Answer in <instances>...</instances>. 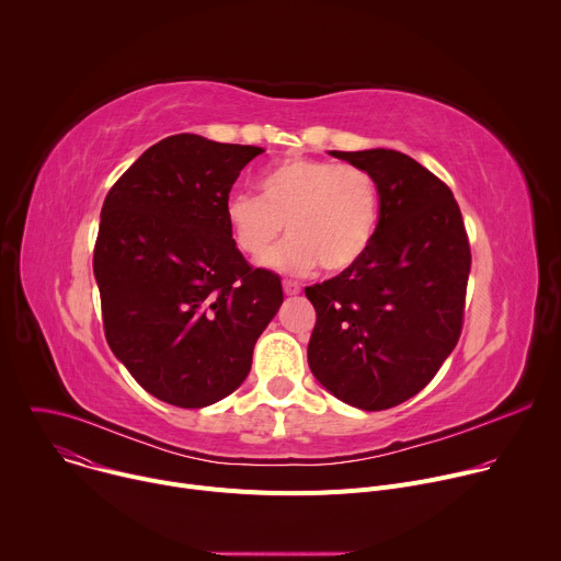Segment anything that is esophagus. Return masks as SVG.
Masks as SVG:
<instances>
[{"label": "esophagus", "mask_w": 561, "mask_h": 561, "mask_svg": "<svg viewBox=\"0 0 561 561\" xmlns=\"http://www.w3.org/2000/svg\"><path fill=\"white\" fill-rule=\"evenodd\" d=\"M301 288H299V284L297 282H293V279H284V293L286 295H297Z\"/></svg>", "instance_id": "esophagus-1"}]
</instances>
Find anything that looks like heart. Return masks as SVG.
Listing matches in <instances>:
<instances>
[{"label":"heart","mask_w":561,"mask_h":561,"mask_svg":"<svg viewBox=\"0 0 561 561\" xmlns=\"http://www.w3.org/2000/svg\"><path fill=\"white\" fill-rule=\"evenodd\" d=\"M239 253L264 262L279 237H290L268 264L306 275L317 264L327 273L355 266L368 251L379 219L375 178L355 164L286 157L260 175V197L230 195L224 208Z\"/></svg>","instance_id":"obj_1"}]
</instances>
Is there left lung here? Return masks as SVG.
Here are the masks:
<instances>
[{
    "mask_svg": "<svg viewBox=\"0 0 561 561\" xmlns=\"http://www.w3.org/2000/svg\"><path fill=\"white\" fill-rule=\"evenodd\" d=\"M331 154L375 178L379 221L355 266L306 288L317 312L308 366L342 402L386 411L417 394L453 353L470 244L450 188L413 157L388 148Z\"/></svg>",
    "mask_w": 561,
    "mask_h": 561,
    "instance_id": "8db88e82",
    "label": "left lung"
}]
</instances>
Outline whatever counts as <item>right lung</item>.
Returning a JSON list of instances; mask_svg holds the SVG:
<instances>
[{"instance_id": "1", "label": "right lung", "mask_w": 561, "mask_h": 561, "mask_svg": "<svg viewBox=\"0 0 561 561\" xmlns=\"http://www.w3.org/2000/svg\"><path fill=\"white\" fill-rule=\"evenodd\" d=\"M260 152L171 135L104 199L93 271L106 342L167 404L204 409L230 394L284 301L279 277L244 260L224 215L234 180Z\"/></svg>"}]
</instances>
